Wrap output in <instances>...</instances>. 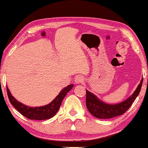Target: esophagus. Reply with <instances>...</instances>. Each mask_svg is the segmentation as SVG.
Segmentation results:
<instances>
[{"mask_svg":"<svg viewBox=\"0 0 148 148\" xmlns=\"http://www.w3.org/2000/svg\"><path fill=\"white\" fill-rule=\"evenodd\" d=\"M83 82H84V79H83V77H77L75 78V82L77 83V84Z\"/></svg>","mask_w":148,"mask_h":148,"instance_id":"obj_1","label":"esophagus"}]
</instances>
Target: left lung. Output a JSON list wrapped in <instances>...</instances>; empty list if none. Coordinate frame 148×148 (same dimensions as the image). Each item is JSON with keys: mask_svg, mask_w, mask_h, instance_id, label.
Returning a JSON list of instances; mask_svg holds the SVG:
<instances>
[{"mask_svg": "<svg viewBox=\"0 0 148 148\" xmlns=\"http://www.w3.org/2000/svg\"><path fill=\"white\" fill-rule=\"evenodd\" d=\"M143 78L141 79L135 92L127 100L117 104H108L98 99L96 96L86 89V105L92 115L99 119H110L122 115L131 107L140 92Z\"/></svg>", "mask_w": 148, "mask_h": 148, "instance_id": "1", "label": "left lung"}]
</instances>
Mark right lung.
Returning a JSON list of instances; mask_svg holds the SVG:
<instances>
[{
  "label": "right lung",
  "instance_id": "1",
  "mask_svg": "<svg viewBox=\"0 0 148 148\" xmlns=\"http://www.w3.org/2000/svg\"><path fill=\"white\" fill-rule=\"evenodd\" d=\"M73 86V84L68 85L61 91L59 95L56 96L50 103L44 106H40V107H29L19 102L14 99V97H13L8 87L7 92L10 102L22 115L29 119L43 120V119L52 118L55 115L60 108L63 99H64L67 93L72 89Z\"/></svg>",
  "mask_w": 148,
  "mask_h": 148
}]
</instances>
